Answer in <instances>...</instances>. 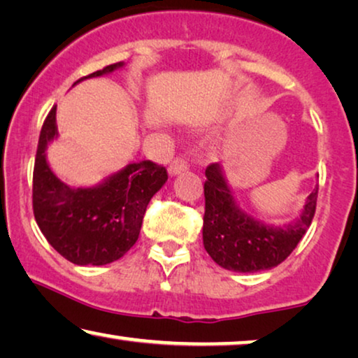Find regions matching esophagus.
I'll return each instance as SVG.
<instances>
[{
    "instance_id": "esophagus-1",
    "label": "esophagus",
    "mask_w": 358,
    "mask_h": 358,
    "mask_svg": "<svg viewBox=\"0 0 358 358\" xmlns=\"http://www.w3.org/2000/svg\"><path fill=\"white\" fill-rule=\"evenodd\" d=\"M186 170H188V164H186L185 159H181V157H177L172 164L169 165L170 177H177V175L186 172Z\"/></svg>"
}]
</instances>
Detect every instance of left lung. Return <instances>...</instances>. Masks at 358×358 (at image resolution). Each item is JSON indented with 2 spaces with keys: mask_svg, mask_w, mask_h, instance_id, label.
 <instances>
[{
  "mask_svg": "<svg viewBox=\"0 0 358 358\" xmlns=\"http://www.w3.org/2000/svg\"><path fill=\"white\" fill-rule=\"evenodd\" d=\"M206 178L202 241L207 254L222 268L238 273L273 268L296 249L310 227L318 186L307 196L294 220L285 225H271L239 206L222 164L209 165Z\"/></svg>",
  "mask_w": 358,
  "mask_h": 358,
  "instance_id": "1",
  "label": "left lung"
}]
</instances>
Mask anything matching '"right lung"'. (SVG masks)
I'll list each match as a JSON object with an SVG mask.
<instances>
[{"mask_svg": "<svg viewBox=\"0 0 358 358\" xmlns=\"http://www.w3.org/2000/svg\"><path fill=\"white\" fill-rule=\"evenodd\" d=\"M125 62L104 67L98 78L124 69ZM56 110L43 124L34 170V213L48 243L76 265H106L130 250L140 236L151 197L167 181V170L143 161L130 162L93 186H71L52 172L46 149L57 140Z\"/></svg>", "mask_w": 358, "mask_h": 358, "instance_id": "right-lung-1", "label": "right lung"}]
</instances>
